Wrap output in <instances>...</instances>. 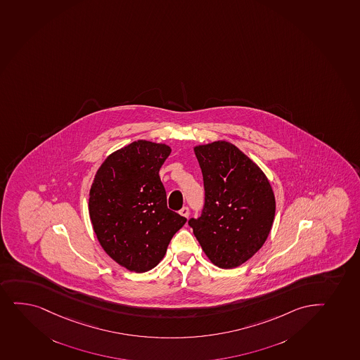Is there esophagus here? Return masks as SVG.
<instances>
[{
    "mask_svg": "<svg viewBox=\"0 0 360 360\" xmlns=\"http://www.w3.org/2000/svg\"><path fill=\"white\" fill-rule=\"evenodd\" d=\"M179 214L183 215V217H186V218H189V208H188V207H183L182 210H179Z\"/></svg>",
    "mask_w": 360,
    "mask_h": 360,
    "instance_id": "esophagus-1",
    "label": "esophagus"
}]
</instances>
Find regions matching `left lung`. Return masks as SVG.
Returning a JSON list of instances; mask_svg holds the SVG:
<instances>
[{"instance_id":"8db88e82","label":"left lung","mask_w":360,"mask_h":360,"mask_svg":"<svg viewBox=\"0 0 360 360\" xmlns=\"http://www.w3.org/2000/svg\"><path fill=\"white\" fill-rule=\"evenodd\" d=\"M205 206L190 219L207 257L222 269L240 266L262 248L275 217L271 183L250 158L227 141L196 146Z\"/></svg>"}]
</instances>
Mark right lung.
Returning <instances> with one entry per match:
<instances>
[{
  "label": "right lung",
  "instance_id": "1",
  "mask_svg": "<svg viewBox=\"0 0 360 360\" xmlns=\"http://www.w3.org/2000/svg\"><path fill=\"white\" fill-rule=\"evenodd\" d=\"M171 148L138 140L106 158L89 190V212L101 248L128 271H150L186 222L167 208L159 170Z\"/></svg>",
  "mask_w": 360,
  "mask_h": 360
}]
</instances>
